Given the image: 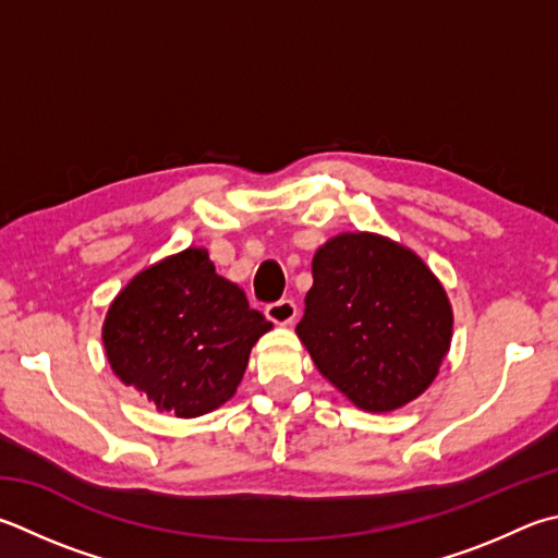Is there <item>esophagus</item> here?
<instances>
[{
	"instance_id": "34e87169",
	"label": "esophagus",
	"mask_w": 558,
	"mask_h": 558,
	"mask_svg": "<svg viewBox=\"0 0 558 558\" xmlns=\"http://www.w3.org/2000/svg\"><path fill=\"white\" fill-rule=\"evenodd\" d=\"M266 317L272 324H292L298 319V305L292 300L270 302V305L266 307Z\"/></svg>"
}]
</instances>
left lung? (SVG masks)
Returning a JSON list of instances; mask_svg holds the SVG:
<instances>
[{
	"mask_svg": "<svg viewBox=\"0 0 558 558\" xmlns=\"http://www.w3.org/2000/svg\"><path fill=\"white\" fill-rule=\"evenodd\" d=\"M312 278L298 337L324 378L368 412L427 390L453 319L420 256L376 234H341L314 253Z\"/></svg>",
	"mask_w": 558,
	"mask_h": 558,
	"instance_id": "left-lung-1",
	"label": "left lung"
}]
</instances>
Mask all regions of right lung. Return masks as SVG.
Segmentation results:
<instances>
[{
    "label": "right lung",
    "mask_w": 558,
    "mask_h": 558,
    "mask_svg": "<svg viewBox=\"0 0 558 558\" xmlns=\"http://www.w3.org/2000/svg\"><path fill=\"white\" fill-rule=\"evenodd\" d=\"M272 327L205 248L170 256L111 302L102 339L117 376L175 417H199L236 392L251 347Z\"/></svg>",
    "instance_id": "1"
}]
</instances>
